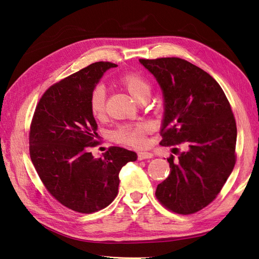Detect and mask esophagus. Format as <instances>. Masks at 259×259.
<instances>
[{"label":"esophagus","instance_id":"1","mask_svg":"<svg viewBox=\"0 0 259 259\" xmlns=\"http://www.w3.org/2000/svg\"><path fill=\"white\" fill-rule=\"evenodd\" d=\"M137 156H138V160L142 161V160L152 158V153H150V152H143L142 151V152H138Z\"/></svg>","mask_w":259,"mask_h":259}]
</instances>
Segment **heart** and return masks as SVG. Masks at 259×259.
Returning a JSON list of instances; mask_svg holds the SVG:
<instances>
[{
  "mask_svg": "<svg viewBox=\"0 0 259 259\" xmlns=\"http://www.w3.org/2000/svg\"><path fill=\"white\" fill-rule=\"evenodd\" d=\"M119 83L130 95L138 103L147 100L150 96L151 86L149 81L137 72H127L120 76ZM90 110L96 120H103L106 116V90L103 85H97L90 95ZM151 126L146 122L134 125H121L113 133V138L121 144L132 147H143L146 144V136L150 133Z\"/></svg>",
  "mask_w": 259,
  "mask_h": 259,
  "instance_id": "b5f03b06",
  "label": "heart"
}]
</instances>
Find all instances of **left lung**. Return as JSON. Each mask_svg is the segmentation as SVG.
I'll return each mask as SVG.
<instances>
[{
	"label": "left lung",
	"mask_w": 259,
	"mask_h": 259,
	"mask_svg": "<svg viewBox=\"0 0 259 259\" xmlns=\"http://www.w3.org/2000/svg\"><path fill=\"white\" fill-rule=\"evenodd\" d=\"M139 61L163 92L161 146L187 147L177 160L167 159L169 175L156 187L155 197L174 213H197L215 200L236 164L237 125L230 104L214 77L189 61Z\"/></svg>",
	"instance_id": "1"
}]
</instances>
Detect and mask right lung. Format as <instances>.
Wrapping results in <instances>:
<instances>
[{"instance_id":"obj_1","label":"right lung","mask_w":259,"mask_h":259,"mask_svg":"<svg viewBox=\"0 0 259 259\" xmlns=\"http://www.w3.org/2000/svg\"><path fill=\"white\" fill-rule=\"evenodd\" d=\"M108 61L92 64L52 85L41 97L30 125L29 150L43 185L60 204L83 214L107 207L119 189V173L134 151L110 147L95 159L97 123L90 95L108 69Z\"/></svg>"}]
</instances>
